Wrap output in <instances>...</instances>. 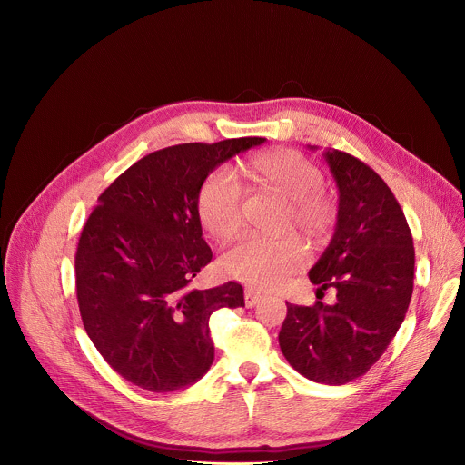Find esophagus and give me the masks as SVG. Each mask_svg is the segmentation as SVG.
<instances>
[{"label": "esophagus", "mask_w": 465, "mask_h": 465, "mask_svg": "<svg viewBox=\"0 0 465 465\" xmlns=\"http://www.w3.org/2000/svg\"><path fill=\"white\" fill-rule=\"evenodd\" d=\"M261 301V293L253 292V290H246L244 292V302H246V308H253L255 304H259Z\"/></svg>", "instance_id": "esophagus-1"}]
</instances>
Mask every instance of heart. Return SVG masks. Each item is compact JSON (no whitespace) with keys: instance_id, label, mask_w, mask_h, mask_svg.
<instances>
[{"instance_id":"obj_1","label":"heart","mask_w":465,"mask_h":465,"mask_svg":"<svg viewBox=\"0 0 465 465\" xmlns=\"http://www.w3.org/2000/svg\"><path fill=\"white\" fill-rule=\"evenodd\" d=\"M252 186L288 201L284 228H293L310 241L331 235L339 221L337 203L322 190L324 173L295 150L277 148L257 153L244 170ZM244 192L224 168L213 170L203 183L197 210L203 226L217 239L230 241L242 230ZM306 262L304 248L292 237L268 241L248 237L221 257V268L232 279L253 290H275Z\"/></svg>"}]
</instances>
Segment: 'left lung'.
<instances>
[{
  "label": "left lung",
  "instance_id": "obj_1",
  "mask_svg": "<svg viewBox=\"0 0 465 465\" xmlns=\"http://www.w3.org/2000/svg\"><path fill=\"white\" fill-rule=\"evenodd\" d=\"M322 155L339 188V221L310 281L319 292L335 288L337 302H286L279 346L306 379L342 386L382 357L404 322L415 248L404 212L384 179L346 152L330 148Z\"/></svg>",
  "mask_w": 465,
  "mask_h": 465
}]
</instances>
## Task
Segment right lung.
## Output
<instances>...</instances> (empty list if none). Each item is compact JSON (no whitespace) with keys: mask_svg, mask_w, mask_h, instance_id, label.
<instances>
[{"mask_svg":"<svg viewBox=\"0 0 465 465\" xmlns=\"http://www.w3.org/2000/svg\"><path fill=\"white\" fill-rule=\"evenodd\" d=\"M264 141L168 146L139 159L99 195L77 242V304L101 357L134 386L168 393L197 382L215 353L210 315L244 306L233 281L190 288L212 261L197 197L219 164Z\"/></svg>","mask_w":465,"mask_h":465,"instance_id":"obj_1","label":"right lung"}]
</instances>
